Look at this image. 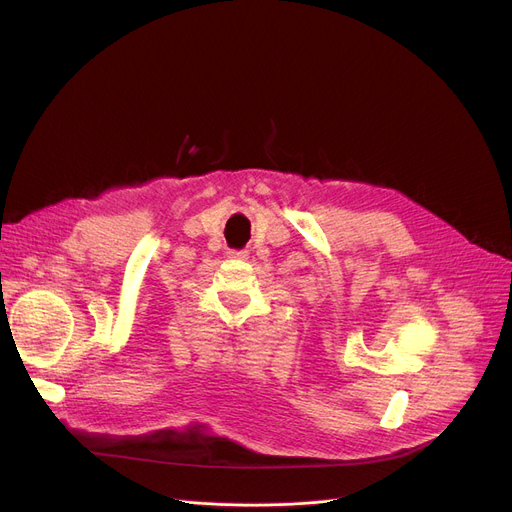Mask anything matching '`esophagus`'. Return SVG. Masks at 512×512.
<instances>
[{"label": "esophagus", "mask_w": 512, "mask_h": 512, "mask_svg": "<svg viewBox=\"0 0 512 512\" xmlns=\"http://www.w3.org/2000/svg\"><path fill=\"white\" fill-rule=\"evenodd\" d=\"M230 257H238V259H247L249 251H228Z\"/></svg>", "instance_id": "esophagus-1"}]
</instances>
